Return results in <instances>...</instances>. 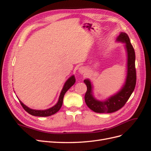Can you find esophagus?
Here are the masks:
<instances>
[{"instance_id":"obj_1","label":"esophagus","mask_w":151,"mask_h":151,"mask_svg":"<svg viewBox=\"0 0 151 151\" xmlns=\"http://www.w3.org/2000/svg\"><path fill=\"white\" fill-rule=\"evenodd\" d=\"M79 72L80 74H84L86 72V68L84 67H81L79 68Z\"/></svg>"}]
</instances>
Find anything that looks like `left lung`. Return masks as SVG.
I'll list each match as a JSON object with an SVG mask.
<instances>
[{"instance_id": "1", "label": "left lung", "mask_w": 151, "mask_h": 151, "mask_svg": "<svg viewBox=\"0 0 151 151\" xmlns=\"http://www.w3.org/2000/svg\"><path fill=\"white\" fill-rule=\"evenodd\" d=\"M117 40L125 43L128 55L127 76L125 84L122 89L105 101H100L93 97L92 86L89 80L84 81L87 86V91L84 96L85 102L87 106L96 113H113L118 111L125 104L135 89L137 76L134 48L130 42L129 36L125 33H121L118 36Z\"/></svg>"}]
</instances>
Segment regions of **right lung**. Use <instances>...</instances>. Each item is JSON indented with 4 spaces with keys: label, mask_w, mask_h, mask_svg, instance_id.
I'll use <instances>...</instances> for the list:
<instances>
[{
    "label": "right lung",
    "mask_w": 151,
    "mask_h": 151,
    "mask_svg": "<svg viewBox=\"0 0 151 151\" xmlns=\"http://www.w3.org/2000/svg\"><path fill=\"white\" fill-rule=\"evenodd\" d=\"M75 82H76V79H75V77L74 76H71L70 78L66 81V83H65L64 86H63V88L61 91L60 96H59L58 103L55 105L54 106L50 108L49 109H45V110H36V109H30L29 108H28V106H26V105H24L21 101H19V102L21 104V106H22V108L24 109V110L31 115L36 116H51V115H53V114L56 113L57 111H59V109H60V108L62 106L63 96H64V95L67 91L70 89V87H72L73 85L74 84Z\"/></svg>",
    "instance_id": "obj_1"
}]
</instances>
